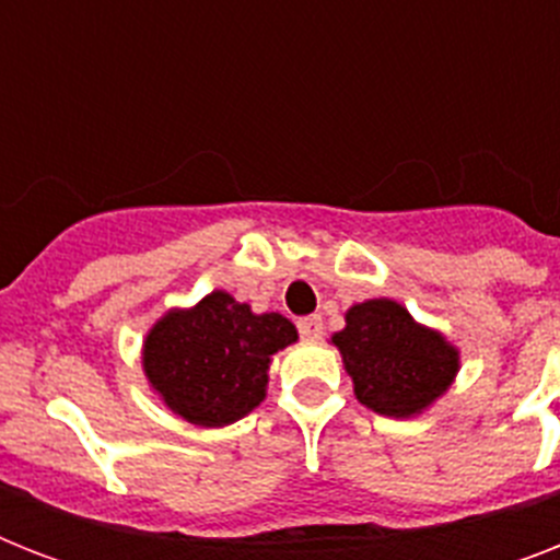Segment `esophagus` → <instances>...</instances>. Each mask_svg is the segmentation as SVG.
Returning <instances> with one entry per match:
<instances>
[{
  "instance_id": "1",
  "label": "esophagus",
  "mask_w": 560,
  "mask_h": 560,
  "mask_svg": "<svg viewBox=\"0 0 560 560\" xmlns=\"http://www.w3.org/2000/svg\"><path fill=\"white\" fill-rule=\"evenodd\" d=\"M299 334H302V340H323L325 334V325H323V316H305V319H299Z\"/></svg>"
}]
</instances>
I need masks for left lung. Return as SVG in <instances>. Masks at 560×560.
<instances>
[{"instance_id": "8db88e82", "label": "left lung", "mask_w": 560, "mask_h": 560, "mask_svg": "<svg viewBox=\"0 0 560 560\" xmlns=\"http://www.w3.org/2000/svg\"><path fill=\"white\" fill-rule=\"evenodd\" d=\"M349 369L360 404L389 418H409L433 404L459 369L442 334L421 328L392 299H372L346 314L331 337Z\"/></svg>"}]
</instances>
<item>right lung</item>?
<instances>
[{"instance_id":"1","label":"right lung","mask_w":560,"mask_h":560,"mask_svg":"<svg viewBox=\"0 0 560 560\" xmlns=\"http://www.w3.org/2000/svg\"><path fill=\"white\" fill-rule=\"evenodd\" d=\"M296 342L281 314H253L218 290L191 311H174L144 342V372L174 412L200 427H223L264 400L267 369Z\"/></svg>"}]
</instances>
